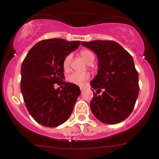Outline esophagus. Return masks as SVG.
I'll return each mask as SVG.
<instances>
[{"mask_svg": "<svg viewBox=\"0 0 159 159\" xmlns=\"http://www.w3.org/2000/svg\"><path fill=\"white\" fill-rule=\"evenodd\" d=\"M80 90H81V91H82V90H84V87H80Z\"/></svg>", "mask_w": 159, "mask_h": 159, "instance_id": "esophagus-1", "label": "esophagus"}]
</instances>
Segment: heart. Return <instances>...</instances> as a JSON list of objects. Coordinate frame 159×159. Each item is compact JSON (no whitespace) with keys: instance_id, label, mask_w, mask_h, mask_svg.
<instances>
[{"instance_id":"heart-1","label":"heart","mask_w":159,"mask_h":159,"mask_svg":"<svg viewBox=\"0 0 159 159\" xmlns=\"http://www.w3.org/2000/svg\"><path fill=\"white\" fill-rule=\"evenodd\" d=\"M81 57L84 60L86 63L88 64H90L95 60V56L93 53L90 51L87 50V49H83L80 52ZM72 55L69 54L64 58L63 62V69L66 71H68L69 69V66H70L71 61H72ZM90 78V75L87 72H84V73H79V72H75V73L71 74L68 77V81L71 83L75 84L78 85H83L84 81H87Z\"/></svg>"}]
</instances>
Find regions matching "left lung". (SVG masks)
Wrapping results in <instances>:
<instances>
[{"instance_id": "8db88e82", "label": "left lung", "mask_w": 159, "mask_h": 159, "mask_svg": "<svg viewBox=\"0 0 159 159\" xmlns=\"http://www.w3.org/2000/svg\"><path fill=\"white\" fill-rule=\"evenodd\" d=\"M81 45L98 57L97 75L90 82L97 90L95 93L92 89L91 111L103 123L123 121L132 112L139 93L138 72L132 57L114 41L94 40L82 42Z\"/></svg>"}]
</instances>
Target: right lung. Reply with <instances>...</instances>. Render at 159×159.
Here are the masks:
<instances>
[{"label": "right lung", "mask_w": 159, "mask_h": 159, "mask_svg": "<svg viewBox=\"0 0 159 159\" xmlns=\"http://www.w3.org/2000/svg\"><path fill=\"white\" fill-rule=\"evenodd\" d=\"M80 45L81 41L42 40L29 51L21 64V91L25 105L35 121L44 126L65 123L81 94L78 85L62 81L63 60ZM61 82L65 87L54 89V84Z\"/></svg>", "instance_id": "obj_1"}]
</instances>
